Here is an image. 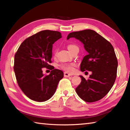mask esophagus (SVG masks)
Returning a JSON list of instances; mask_svg holds the SVG:
<instances>
[{"label": "esophagus", "instance_id": "34e87169", "mask_svg": "<svg viewBox=\"0 0 130 130\" xmlns=\"http://www.w3.org/2000/svg\"><path fill=\"white\" fill-rule=\"evenodd\" d=\"M63 75H64V76L66 77V78H68V77H70L71 76V74H69L67 72H64V73H63Z\"/></svg>", "mask_w": 130, "mask_h": 130}]
</instances>
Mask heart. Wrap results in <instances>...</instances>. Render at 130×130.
Here are the masks:
<instances>
[{"instance_id":"obj_1","label":"heart","mask_w":130,"mask_h":130,"mask_svg":"<svg viewBox=\"0 0 130 130\" xmlns=\"http://www.w3.org/2000/svg\"><path fill=\"white\" fill-rule=\"evenodd\" d=\"M76 48H78L77 46H76L74 44H69L68 45V48L70 52L72 51L74 49H75ZM57 51L55 52V55L56 54ZM75 65L74 64V63H62L60 65L61 68L62 69L64 70L65 71H67V72L72 73H73L74 71H75Z\"/></svg>"}]
</instances>
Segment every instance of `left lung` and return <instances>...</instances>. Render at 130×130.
I'll use <instances>...</instances> for the list:
<instances>
[{
	"mask_svg": "<svg viewBox=\"0 0 130 130\" xmlns=\"http://www.w3.org/2000/svg\"><path fill=\"white\" fill-rule=\"evenodd\" d=\"M71 37L80 41L88 53L82 60L81 71L92 72L88 80L80 76L82 82L75 89L76 92L85 102L98 101L109 92L116 78L118 61L113 47L92 29L70 33L67 39Z\"/></svg>",
	"mask_w": 130,
	"mask_h": 130,
	"instance_id": "left-lung-1",
	"label": "left lung"
}]
</instances>
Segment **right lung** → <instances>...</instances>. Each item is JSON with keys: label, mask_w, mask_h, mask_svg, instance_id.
Masks as SVG:
<instances>
[{"label": "right lung", "mask_w": 130, "mask_h": 130, "mask_svg": "<svg viewBox=\"0 0 130 130\" xmlns=\"http://www.w3.org/2000/svg\"><path fill=\"white\" fill-rule=\"evenodd\" d=\"M60 32L43 30L24 40L14 55V71L17 82L27 97L36 102H45L54 94L63 76L61 70L54 69L51 63L52 45L61 38ZM52 70L44 76L42 68Z\"/></svg>", "instance_id": "1"}]
</instances>
